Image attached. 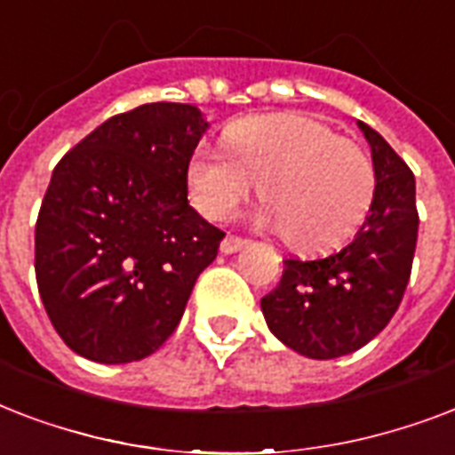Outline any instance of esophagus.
I'll list each match as a JSON object with an SVG mask.
<instances>
[{
    "label": "esophagus",
    "mask_w": 455,
    "mask_h": 455,
    "mask_svg": "<svg viewBox=\"0 0 455 455\" xmlns=\"http://www.w3.org/2000/svg\"><path fill=\"white\" fill-rule=\"evenodd\" d=\"M243 245H248V238H241V235L228 234V235H224V241H221V252H224V255H231V252H238Z\"/></svg>",
    "instance_id": "1"
}]
</instances>
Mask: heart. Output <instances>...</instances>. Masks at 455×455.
<instances>
[{"instance_id": "obj_1", "label": "heart", "mask_w": 455, "mask_h": 455, "mask_svg": "<svg viewBox=\"0 0 455 455\" xmlns=\"http://www.w3.org/2000/svg\"><path fill=\"white\" fill-rule=\"evenodd\" d=\"M231 153L198 146L188 160V196L207 220H227L257 188L262 221L302 252L339 245L366 217L373 160L352 139L314 117L276 113L238 120L224 132Z\"/></svg>"}]
</instances>
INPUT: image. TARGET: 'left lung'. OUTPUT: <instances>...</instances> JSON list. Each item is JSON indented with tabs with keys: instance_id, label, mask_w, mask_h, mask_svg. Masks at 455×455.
<instances>
[{
	"instance_id": "left-lung-1",
	"label": "left lung",
	"mask_w": 455,
	"mask_h": 455,
	"mask_svg": "<svg viewBox=\"0 0 455 455\" xmlns=\"http://www.w3.org/2000/svg\"><path fill=\"white\" fill-rule=\"evenodd\" d=\"M359 130L375 170L366 221L332 255L288 257L281 283L262 298L269 331L309 359H338L371 342L399 309L416 255L413 172L373 127Z\"/></svg>"
}]
</instances>
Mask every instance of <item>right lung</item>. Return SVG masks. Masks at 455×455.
Returning a JSON list of instances; mask_svg holds the SVG:
<instances>
[{
    "instance_id": "add662e5",
    "label": "right lung",
    "mask_w": 455,
    "mask_h": 455,
    "mask_svg": "<svg viewBox=\"0 0 455 455\" xmlns=\"http://www.w3.org/2000/svg\"><path fill=\"white\" fill-rule=\"evenodd\" d=\"M205 130L191 103H144L99 124L53 167L35 227V276L75 354L146 359L181 321L224 238L186 198Z\"/></svg>"
}]
</instances>
